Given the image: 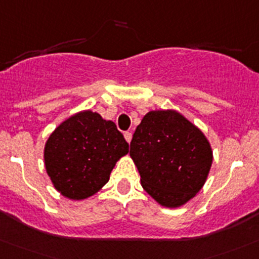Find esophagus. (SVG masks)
Wrapping results in <instances>:
<instances>
[{"mask_svg":"<svg viewBox=\"0 0 259 259\" xmlns=\"http://www.w3.org/2000/svg\"><path fill=\"white\" fill-rule=\"evenodd\" d=\"M124 139H125V141H127L128 144H130V142H131V140H132V134H131V132H125V134H124Z\"/></svg>","mask_w":259,"mask_h":259,"instance_id":"obj_1","label":"esophagus"}]
</instances>
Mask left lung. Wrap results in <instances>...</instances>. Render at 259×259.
<instances>
[{"mask_svg": "<svg viewBox=\"0 0 259 259\" xmlns=\"http://www.w3.org/2000/svg\"><path fill=\"white\" fill-rule=\"evenodd\" d=\"M130 155L145 191L164 207H181L203 187L211 164L210 142L176 110H151L137 125Z\"/></svg>", "mask_w": 259, "mask_h": 259, "instance_id": "obj_1", "label": "left lung"}]
</instances>
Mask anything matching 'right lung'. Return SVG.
Wrapping results in <instances>:
<instances>
[{"label":"right lung","mask_w":259,"mask_h":259,"mask_svg":"<svg viewBox=\"0 0 259 259\" xmlns=\"http://www.w3.org/2000/svg\"><path fill=\"white\" fill-rule=\"evenodd\" d=\"M127 141L112 120L83 110L61 123L47 140L44 164L54 188L70 199L93 196L109 181Z\"/></svg>","instance_id":"1"}]
</instances>
